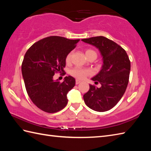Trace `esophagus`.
<instances>
[{
    "instance_id": "1",
    "label": "esophagus",
    "mask_w": 151,
    "mask_h": 151,
    "mask_svg": "<svg viewBox=\"0 0 151 151\" xmlns=\"http://www.w3.org/2000/svg\"><path fill=\"white\" fill-rule=\"evenodd\" d=\"M80 83H81V81H78V80H76V85H78V84H79Z\"/></svg>"
}]
</instances>
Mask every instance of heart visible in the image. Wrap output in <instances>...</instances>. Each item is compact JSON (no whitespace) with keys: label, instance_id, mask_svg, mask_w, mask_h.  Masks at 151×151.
<instances>
[{"label":"heart","instance_id":"b5f03b06","mask_svg":"<svg viewBox=\"0 0 151 151\" xmlns=\"http://www.w3.org/2000/svg\"><path fill=\"white\" fill-rule=\"evenodd\" d=\"M86 57H88L92 54H96L97 55V53H96L94 50L91 49H87L86 50ZM72 55V52H70L68 54H67L66 56V62H69L70 60V58H71ZM91 73V71L90 69H84V68H81V67H76L75 68L73 69L70 70V74L75 76V78L80 79V80H83L86 78V76H88L89 75H90Z\"/></svg>","mask_w":151,"mask_h":151}]
</instances>
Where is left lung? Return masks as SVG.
Returning <instances> with one entry per match:
<instances>
[{"label":"left lung","mask_w":151,"mask_h":151,"mask_svg":"<svg viewBox=\"0 0 151 151\" xmlns=\"http://www.w3.org/2000/svg\"><path fill=\"white\" fill-rule=\"evenodd\" d=\"M99 49L102 57V65L97 75L91 80L101 84V88L89 85L84 95L88 106L97 111L110 110L123 97L129 83L130 62L123 48L104 36L83 39Z\"/></svg>","instance_id":"8db88e82"}]
</instances>
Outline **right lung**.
<instances>
[{"label": "right lung", "instance_id": "add662e5", "mask_svg": "<svg viewBox=\"0 0 151 151\" xmlns=\"http://www.w3.org/2000/svg\"><path fill=\"white\" fill-rule=\"evenodd\" d=\"M79 41L50 36L33 44L25 54L21 66L25 88L32 101L41 110L55 113L67 105V94L75 86V79L65 76L60 83L53 76L64 72L66 56Z\"/></svg>", "mask_w": 151, "mask_h": 151}]
</instances>
